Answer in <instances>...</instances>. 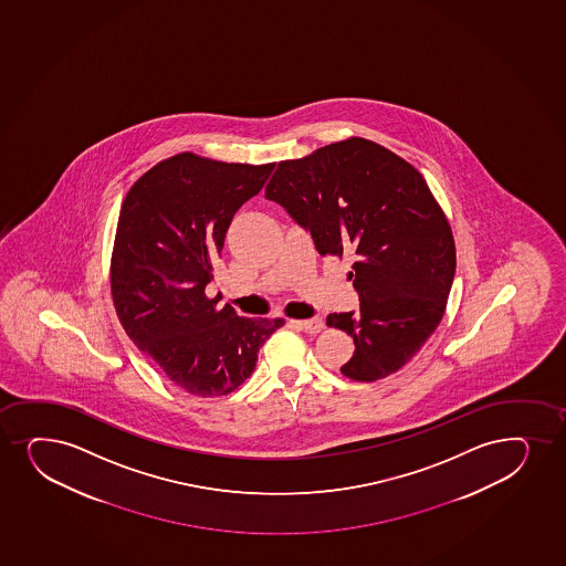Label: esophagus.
<instances>
[{
  "label": "esophagus",
  "mask_w": 566,
  "mask_h": 566,
  "mask_svg": "<svg viewBox=\"0 0 566 566\" xmlns=\"http://www.w3.org/2000/svg\"><path fill=\"white\" fill-rule=\"evenodd\" d=\"M291 325L296 326L300 331L310 332V334H317L325 328V323L321 317L310 318V321H291Z\"/></svg>",
  "instance_id": "obj_1"
}]
</instances>
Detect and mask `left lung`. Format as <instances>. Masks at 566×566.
<instances>
[{"label": "left lung", "instance_id": "8db88e82", "mask_svg": "<svg viewBox=\"0 0 566 566\" xmlns=\"http://www.w3.org/2000/svg\"><path fill=\"white\" fill-rule=\"evenodd\" d=\"M266 198L306 228L321 256H353L358 312L331 313L353 357L339 368L377 381L416 357L440 325L455 277V240L429 185L410 163L364 137L283 160Z\"/></svg>", "mask_w": 566, "mask_h": 566}]
</instances>
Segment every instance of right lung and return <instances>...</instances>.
Here are the masks:
<instances>
[{
    "instance_id": "1",
    "label": "right lung",
    "mask_w": 566,
    "mask_h": 566,
    "mask_svg": "<svg viewBox=\"0 0 566 566\" xmlns=\"http://www.w3.org/2000/svg\"><path fill=\"white\" fill-rule=\"evenodd\" d=\"M273 164H228L179 153L124 198L111 254V294L128 338L195 397L238 389L283 318L240 317L206 286L235 211L259 195Z\"/></svg>"
}]
</instances>
